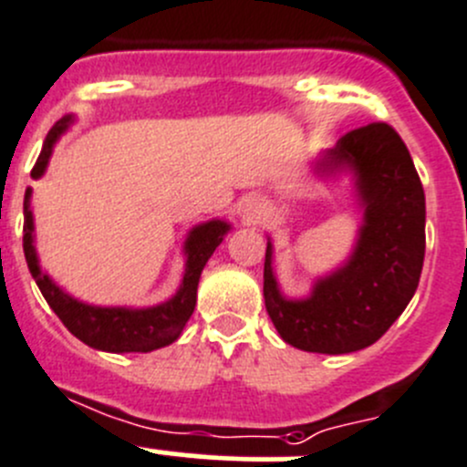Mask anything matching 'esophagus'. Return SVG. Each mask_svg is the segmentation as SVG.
<instances>
[{
    "label": "esophagus",
    "instance_id": "1",
    "mask_svg": "<svg viewBox=\"0 0 467 467\" xmlns=\"http://www.w3.org/2000/svg\"><path fill=\"white\" fill-rule=\"evenodd\" d=\"M258 218H261V204L252 202V204L244 206L243 209V223L244 224H254Z\"/></svg>",
    "mask_w": 467,
    "mask_h": 467
}]
</instances>
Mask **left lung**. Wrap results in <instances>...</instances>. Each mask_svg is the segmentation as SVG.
<instances>
[{
  "label": "left lung",
  "mask_w": 467,
  "mask_h": 467,
  "mask_svg": "<svg viewBox=\"0 0 467 467\" xmlns=\"http://www.w3.org/2000/svg\"><path fill=\"white\" fill-rule=\"evenodd\" d=\"M352 170L363 209L352 256L317 279L306 299H285L272 272V244L263 265L267 316L293 348L349 354L381 338L418 288L424 261V191L400 133L372 122L345 133L317 161L320 174Z\"/></svg>",
  "instance_id": "left-lung-1"
}]
</instances>
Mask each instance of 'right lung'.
Returning <instances> with one entry per match:
<instances>
[{"label": "right lung", "instance_id": "add662e5", "mask_svg": "<svg viewBox=\"0 0 467 467\" xmlns=\"http://www.w3.org/2000/svg\"><path fill=\"white\" fill-rule=\"evenodd\" d=\"M72 115L58 119L47 133L43 151H40L38 161H36L31 177H43L45 168L52 156L54 142L58 140L63 131L70 127ZM31 188L25 195V258L29 265L31 276L38 284L40 293L47 299L52 311L57 313L58 320L67 327L72 336H77L81 343L90 345V348L101 349V352H151V349L165 348V345L174 343L182 336L183 327L191 320L192 311L197 304V284H200V275L204 270L206 261L211 254L215 252L220 243H223L224 234L229 232V224L223 220H211V223L200 224L188 235L186 240V272H183V281L179 285L177 295L170 297L168 302L159 304V306L150 308H122V306H90L78 299L70 297L63 293L38 265V256H36L34 247V218H31L29 209Z\"/></svg>", "mask_w": 467, "mask_h": 467}]
</instances>
